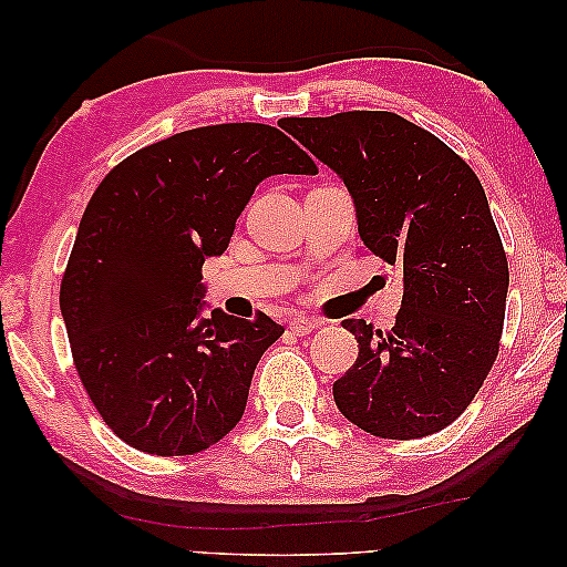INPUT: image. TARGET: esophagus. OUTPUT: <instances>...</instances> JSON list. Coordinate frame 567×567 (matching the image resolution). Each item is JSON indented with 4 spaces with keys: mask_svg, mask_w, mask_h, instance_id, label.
<instances>
[{
    "mask_svg": "<svg viewBox=\"0 0 567 567\" xmlns=\"http://www.w3.org/2000/svg\"><path fill=\"white\" fill-rule=\"evenodd\" d=\"M317 324H320V322H317L315 317H307V315H291L289 317V330L297 332V336H309V332H312Z\"/></svg>",
    "mask_w": 567,
    "mask_h": 567,
    "instance_id": "obj_1",
    "label": "esophagus"
}]
</instances>
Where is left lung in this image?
<instances>
[{"label": "left lung", "instance_id": "1", "mask_svg": "<svg viewBox=\"0 0 567 567\" xmlns=\"http://www.w3.org/2000/svg\"><path fill=\"white\" fill-rule=\"evenodd\" d=\"M278 126L336 169L363 245L398 266L405 284L392 330L343 322L359 359L332 384L338 410L382 439L446 429L493 369L506 317L508 260L477 175L398 113L348 111Z\"/></svg>", "mask_w": 567, "mask_h": 567}]
</instances>
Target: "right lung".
<instances>
[{"mask_svg": "<svg viewBox=\"0 0 567 567\" xmlns=\"http://www.w3.org/2000/svg\"><path fill=\"white\" fill-rule=\"evenodd\" d=\"M312 169L276 126L219 123L144 146L92 193L59 305L76 374L128 446L198 454L239 423L284 328L262 312L200 320V268L227 250L255 185Z\"/></svg>", "mask_w": 567, "mask_h": 567, "instance_id": "1", "label": "right lung"}]
</instances>
